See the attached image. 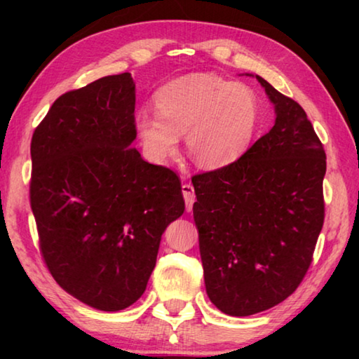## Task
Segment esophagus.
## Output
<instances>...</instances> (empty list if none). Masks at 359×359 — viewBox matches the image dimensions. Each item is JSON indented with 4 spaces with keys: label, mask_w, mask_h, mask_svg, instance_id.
<instances>
[{
    "label": "esophagus",
    "mask_w": 359,
    "mask_h": 359,
    "mask_svg": "<svg viewBox=\"0 0 359 359\" xmlns=\"http://www.w3.org/2000/svg\"><path fill=\"white\" fill-rule=\"evenodd\" d=\"M182 193H184V199H185V204H187V210L191 212L193 203L196 201V194H194L193 185H190V184L182 185Z\"/></svg>",
    "instance_id": "34e87169"
}]
</instances>
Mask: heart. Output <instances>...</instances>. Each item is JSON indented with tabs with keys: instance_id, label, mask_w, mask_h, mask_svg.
Returning a JSON list of instances; mask_svg holds the SVG:
<instances>
[{
	"instance_id": "1",
	"label": "heart",
	"mask_w": 359,
	"mask_h": 359,
	"mask_svg": "<svg viewBox=\"0 0 359 359\" xmlns=\"http://www.w3.org/2000/svg\"><path fill=\"white\" fill-rule=\"evenodd\" d=\"M158 114L141 111L135 126L145 156L166 161L185 135L187 151L199 168L233 165L257 135L261 107L257 93L212 72H190L156 90Z\"/></svg>"
}]
</instances>
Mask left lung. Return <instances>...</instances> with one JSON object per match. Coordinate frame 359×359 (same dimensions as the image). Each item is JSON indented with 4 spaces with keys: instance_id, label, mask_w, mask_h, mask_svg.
<instances>
[{
    "instance_id": "1",
    "label": "left lung",
    "mask_w": 359,
    "mask_h": 359,
    "mask_svg": "<svg viewBox=\"0 0 359 359\" xmlns=\"http://www.w3.org/2000/svg\"><path fill=\"white\" fill-rule=\"evenodd\" d=\"M255 77L274 104V126L233 165L191 179L205 291L233 317L294 293L325 220L323 144L294 100Z\"/></svg>"
}]
</instances>
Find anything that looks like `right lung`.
I'll use <instances>...</instances> for the list:
<instances>
[{"label": "right lung", "instance_id": "add662e5", "mask_svg": "<svg viewBox=\"0 0 359 359\" xmlns=\"http://www.w3.org/2000/svg\"><path fill=\"white\" fill-rule=\"evenodd\" d=\"M130 72L60 96L32 139L29 201L42 258L65 291L118 312L147 287L161 236L184 214L174 171L131 147Z\"/></svg>", "mask_w": 359, "mask_h": 359}]
</instances>
